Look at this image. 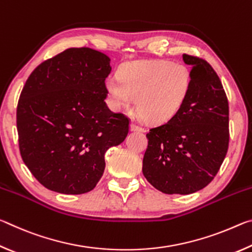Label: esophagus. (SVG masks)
<instances>
[{
    "mask_svg": "<svg viewBox=\"0 0 252 252\" xmlns=\"http://www.w3.org/2000/svg\"><path fill=\"white\" fill-rule=\"evenodd\" d=\"M131 131H138V132H143L144 129L142 126H140L138 125H135V123H131Z\"/></svg>",
    "mask_w": 252,
    "mask_h": 252,
    "instance_id": "34e87169",
    "label": "esophagus"
}]
</instances>
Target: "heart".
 Wrapping results in <instances>:
<instances>
[{
	"instance_id": "b5f03b06",
	"label": "heart",
	"mask_w": 252,
	"mask_h": 252,
	"mask_svg": "<svg viewBox=\"0 0 252 252\" xmlns=\"http://www.w3.org/2000/svg\"><path fill=\"white\" fill-rule=\"evenodd\" d=\"M191 83L189 69L168 60L127 63L119 79L109 78L106 91L119 110H130L136 97V109L152 123L169 120L185 101Z\"/></svg>"
}]
</instances>
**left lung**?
<instances>
[{"label":"left lung","mask_w":252,"mask_h":252,"mask_svg":"<svg viewBox=\"0 0 252 252\" xmlns=\"http://www.w3.org/2000/svg\"><path fill=\"white\" fill-rule=\"evenodd\" d=\"M192 66L191 83L176 114L147 133L142 171L167 194H190L210 183L229 147V103L218 74L199 57L183 54Z\"/></svg>","instance_id":"left-lung-1"}]
</instances>
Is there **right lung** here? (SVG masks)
<instances>
[{"label": "right lung", "mask_w": 252, "mask_h": 252, "mask_svg": "<svg viewBox=\"0 0 252 252\" xmlns=\"http://www.w3.org/2000/svg\"><path fill=\"white\" fill-rule=\"evenodd\" d=\"M110 59L71 48L30 74L16 109L21 157L46 189L82 194L94 189L109 148L125 141L130 119L105 103Z\"/></svg>", "instance_id": "1"}]
</instances>
